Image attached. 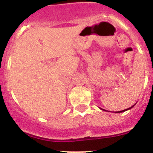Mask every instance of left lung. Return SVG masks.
Masks as SVG:
<instances>
[{
    "label": "left lung",
    "mask_w": 153,
    "mask_h": 153,
    "mask_svg": "<svg viewBox=\"0 0 153 153\" xmlns=\"http://www.w3.org/2000/svg\"><path fill=\"white\" fill-rule=\"evenodd\" d=\"M135 105H136V104H134V105H133V106H131V107H129V108H128V109H124V110H122V111H118V112H117V113H123V112H125V111H126V110H128V109H130L131 108H132L133 107V106H135ZM102 109V110H105V109ZM105 111H106V110H105ZM115 113V112H114Z\"/></svg>",
    "instance_id": "obj_1"
}]
</instances>
